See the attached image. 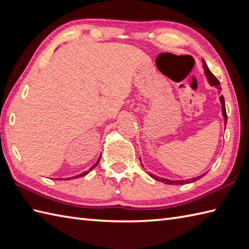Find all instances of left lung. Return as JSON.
<instances>
[{
  "instance_id": "obj_1",
  "label": "left lung",
  "mask_w": 249,
  "mask_h": 249,
  "mask_svg": "<svg viewBox=\"0 0 249 249\" xmlns=\"http://www.w3.org/2000/svg\"><path fill=\"white\" fill-rule=\"evenodd\" d=\"M202 63H203V68H204L205 75H206V77H208V79H209L210 84H212V86H214V87H216L217 89H221L220 87H219L220 83L218 81V79L216 78L213 75V73L210 71L209 67H208V65H206V63H205L204 60H202ZM220 103H221V106H223V115H224V119H225V124H227V112H226V106H225V98H224V96H220ZM205 174L206 173H204L203 176H205ZM150 176L153 178H155L156 181H160V182H162V183H165V184H170V185H181V184L189 183V182H195V181H197V179H199V178H201L203 177V176H199L197 178H190V179H188V181H172V179H167V178H158V177L154 176V174H150Z\"/></svg>"
}]
</instances>
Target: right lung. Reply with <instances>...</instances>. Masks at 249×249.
Segmentation results:
<instances>
[{
	"label": "right lung",
	"mask_w": 249,
	"mask_h": 249,
	"mask_svg": "<svg viewBox=\"0 0 249 249\" xmlns=\"http://www.w3.org/2000/svg\"><path fill=\"white\" fill-rule=\"evenodd\" d=\"M99 160H100V157H99ZM99 160L96 161V163H95V165L94 166H92L91 168H89V171H91L92 170V169L94 168V167H96L97 165H98V162H99ZM89 171H84V172H82V173H80V174H79V176H76V177H73V178H82V177H84V176H87V174L89 172ZM68 179H71V178H68Z\"/></svg>",
	"instance_id": "obj_1"
}]
</instances>
